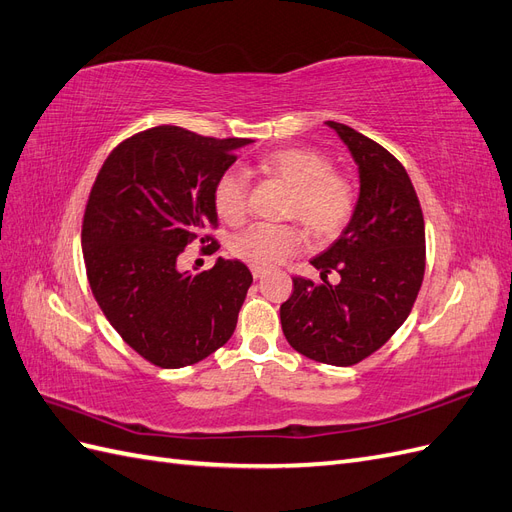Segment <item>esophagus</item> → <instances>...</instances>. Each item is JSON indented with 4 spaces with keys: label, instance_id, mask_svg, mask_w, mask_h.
<instances>
[{
    "label": "esophagus",
    "instance_id": "1",
    "mask_svg": "<svg viewBox=\"0 0 512 512\" xmlns=\"http://www.w3.org/2000/svg\"><path fill=\"white\" fill-rule=\"evenodd\" d=\"M252 275H254V280H260V277L265 275V269H260V267H252Z\"/></svg>",
    "mask_w": 512,
    "mask_h": 512
}]
</instances>
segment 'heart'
<instances>
[{
	"label": "heart",
	"mask_w": 512,
	"mask_h": 512,
	"mask_svg": "<svg viewBox=\"0 0 512 512\" xmlns=\"http://www.w3.org/2000/svg\"><path fill=\"white\" fill-rule=\"evenodd\" d=\"M258 168L292 185L290 213L314 232L316 237H335L354 213L356 196L352 183L333 173L327 156L314 149L288 147L267 153ZM213 205L224 222L237 224L247 207V175L239 168H228L215 181ZM305 235L294 224L258 222L232 237L230 250L254 267H271L297 254Z\"/></svg>",
	"instance_id": "b5f03b06"
}]
</instances>
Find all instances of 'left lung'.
<instances>
[{
    "mask_svg": "<svg viewBox=\"0 0 512 512\" xmlns=\"http://www.w3.org/2000/svg\"><path fill=\"white\" fill-rule=\"evenodd\" d=\"M359 168V198L348 226L312 258L322 282L294 277L280 318L288 344L307 359L348 367L389 342L404 324L425 275V220L414 185L389 151L327 121ZM343 280L333 287L326 273Z\"/></svg>",
    "mask_w": 512,
    "mask_h": 512,
    "instance_id": "obj_1",
    "label": "left lung"
}]
</instances>
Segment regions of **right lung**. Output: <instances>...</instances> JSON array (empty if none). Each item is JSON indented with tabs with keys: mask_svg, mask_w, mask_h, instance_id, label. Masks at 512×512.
I'll list each match as a JSON object with an SVG mask.
<instances>
[{
	"mask_svg": "<svg viewBox=\"0 0 512 512\" xmlns=\"http://www.w3.org/2000/svg\"><path fill=\"white\" fill-rule=\"evenodd\" d=\"M250 143L158 126L113 149L91 188L81 235L91 292L153 365L198 363L235 333L250 269L218 258L209 271H181L179 254L218 224L215 181Z\"/></svg>",
	"mask_w": 512,
	"mask_h": 512,
	"instance_id": "add662e5",
	"label": "right lung"
}]
</instances>
